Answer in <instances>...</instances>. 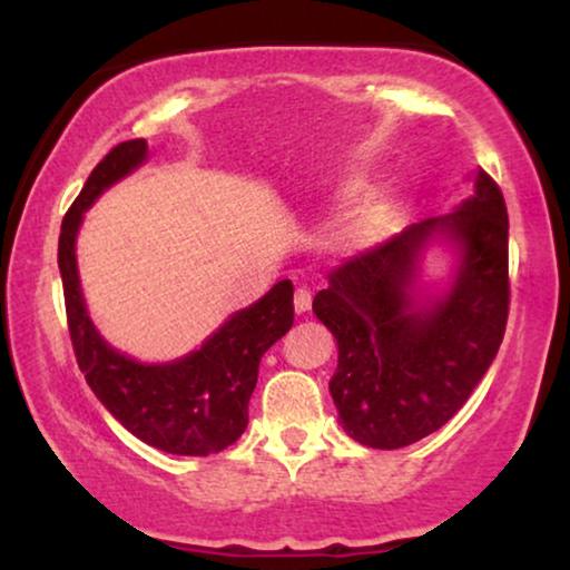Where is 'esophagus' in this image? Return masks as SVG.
Returning a JSON list of instances; mask_svg holds the SVG:
<instances>
[{
    "label": "esophagus",
    "instance_id": "1",
    "mask_svg": "<svg viewBox=\"0 0 570 570\" xmlns=\"http://www.w3.org/2000/svg\"><path fill=\"white\" fill-rule=\"evenodd\" d=\"M293 306H295V314H306V311L311 308V293L308 291H295V298H293Z\"/></svg>",
    "mask_w": 570,
    "mask_h": 570
}]
</instances>
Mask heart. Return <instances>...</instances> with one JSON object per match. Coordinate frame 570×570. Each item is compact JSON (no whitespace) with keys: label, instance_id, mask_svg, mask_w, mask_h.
<instances>
[{"label":"heart","instance_id":"1","mask_svg":"<svg viewBox=\"0 0 570 570\" xmlns=\"http://www.w3.org/2000/svg\"><path fill=\"white\" fill-rule=\"evenodd\" d=\"M365 189H368V184L361 181V178H350V181L340 186L337 199L342 205H350V202L363 197ZM389 215H392V207H389L386 202H368L365 207L355 209V213L340 225L337 233H334V248H337L342 256H361L365 252H371V248L381 240V236H384Z\"/></svg>","mask_w":570,"mask_h":570}]
</instances>
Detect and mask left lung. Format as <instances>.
<instances>
[{
    "label": "left lung",
    "instance_id": "8db88e82",
    "mask_svg": "<svg viewBox=\"0 0 570 570\" xmlns=\"http://www.w3.org/2000/svg\"><path fill=\"white\" fill-rule=\"evenodd\" d=\"M455 254L443 292L422 285L431 245ZM314 314L337 340L330 381L350 439L410 446L462 410L495 361L509 318V215L485 170L454 213L410 225L355 256L318 291Z\"/></svg>",
    "mask_w": 570,
    "mask_h": 570
}]
</instances>
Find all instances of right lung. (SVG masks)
Returning <instances> with one entry per match:
<instances>
[{
    "label": "right lung",
    "mask_w": 570,
    "mask_h": 570,
    "mask_svg": "<svg viewBox=\"0 0 570 570\" xmlns=\"http://www.w3.org/2000/svg\"><path fill=\"white\" fill-rule=\"evenodd\" d=\"M147 160L145 139L116 145L92 168L61 220L59 272L77 365L100 404L147 446L178 456L228 449L248 425L262 355L293 326V283L279 279L252 306L225 318L202 347L168 363H139L108 345L85 306L77 269V233L100 194Z\"/></svg>",
    "instance_id": "obj_1"
}]
</instances>
